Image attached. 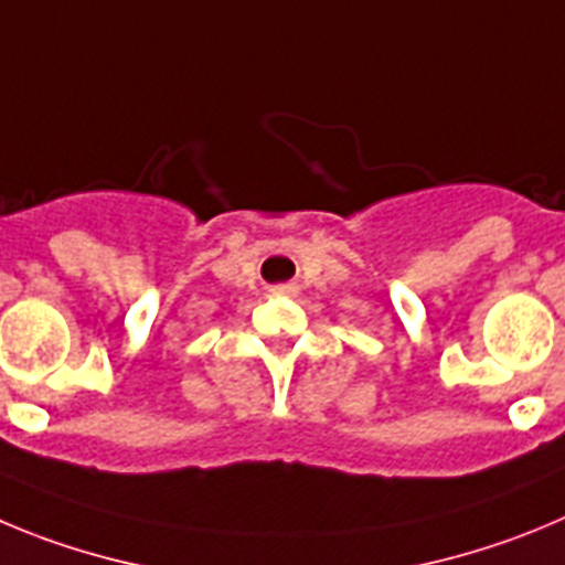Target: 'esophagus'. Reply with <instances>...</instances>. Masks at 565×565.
Listing matches in <instances>:
<instances>
[{"instance_id": "34e87169", "label": "esophagus", "mask_w": 565, "mask_h": 565, "mask_svg": "<svg viewBox=\"0 0 565 565\" xmlns=\"http://www.w3.org/2000/svg\"><path fill=\"white\" fill-rule=\"evenodd\" d=\"M274 294H277V297H286V294H294V286H277V288H271Z\"/></svg>"}]
</instances>
